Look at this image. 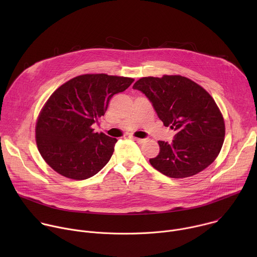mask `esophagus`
I'll return each mask as SVG.
<instances>
[{"label":"esophagus","mask_w":257,"mask_h":257,"mask_svg":"<svg viewBox=\"0 0 257 257\" xmlns=\"http://www.w3.org/2000/svg\"><path fill=\"white\" fill-rule=\"evenodd\" d=\"M131 138L133 139V140H135L136 142H138V143H143V142H145V138H137V137H134V136H131Z\"/></svg>","instance_id":"1"}]
</instances>
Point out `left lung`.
Returning <instances> with one entry per match:
<instances>
[{
  "instance_id": "1",
  "label": "left lung",
  "mask_w": 257,
  "mask_h": 257,
  "mask_svg": "<svg viewBox=\"0 0 257 257\" xmlns=\"http://www.w3.org/2000/svg\"><path fill=\"white\" fill-rule=\"evenodd\" d=\"M134 89L144 93L166 127L176 131L172 143L159 141L160 154L151 165L170 178H186L203 171L218 156L225 122L210 94L180 75L143 77Z\"/></svg>"
}]
</instances>
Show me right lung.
<instances>
[{
	"mask_svg": "<svg viewBox=\"0 0 257 257\" xmlns=\"http://www.w3.org/2000/svg\"><path fill=\"white\" fill-rule=\"evenodd\" d=\"M134 79L106 74H85L61 85L48 99L35 127L36 144L46 163L60 175L85 180L111 159L116 138L94 132L114 94Z\"/></svg>",
	"mask_w": 257,
	"mask_h": 257,
	"instance_id": "1",
	"label": "right lung"
}]
</instances>
